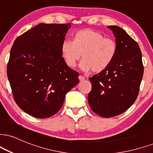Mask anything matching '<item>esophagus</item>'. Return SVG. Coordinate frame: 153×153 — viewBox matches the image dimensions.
I'll use <instances>...</instances> for the list:
<instances>
[{"label": "esophagus", "instance_id": "obj_1", "mask_svg": "<svg viewBox=\"0 0 153 153\" xmlns=\"http://www.w3.org/2000/svg\"><path fill=\"white\" fill-rule=\"evenodd\" d=\"M79 81H80V82H83V81L85 80V78H84V76H82V75H80V76H79Z\"/></svg>", "mask_w": 153, "mask_h": 153}]
</instances>
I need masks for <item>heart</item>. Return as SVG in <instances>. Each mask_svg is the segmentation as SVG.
Returning a JSON list of instances; mask_svg holds the SVG:
<instances>
[{"instance_id":"obj_1","label":"heart","mask_w":153,"mask_h":153,"mask_svg":"<svg viewBox=\"0 0 153 153\" xmlns=\"http://www.w3.org/2000/svg\"><path fill=\"white\" fill-rule=\"evenodd\" d=\"M117 49L114 39L90 28L76 31L73 40H65L61 45L62 56L68 67H74L82 56L81 68L94 73L101 72L109 67L116 55Z\"/></svg>"}]
</instances>
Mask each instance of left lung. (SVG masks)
<instances>
[{
    "mask_svg": "<svg viewBox=\"0 0 153 153\" xmlns=\"http://www.w3.org/2000/svg\"><path fill=\"white\" fill-rule=\"evenodd\" d=\"M108 27L116 37V55L107 69L90 77L88 96L91 110L104 118L118 116L134 103L144 71L138 44L122 28Z\"/></svg>",
    "mask_w": 153,
    "mask_h": 153,
    "instance_id": "1",
    "label": "left lung"
}]
</instances>
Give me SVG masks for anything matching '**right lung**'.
Wrapping results in <instances>:
<instances>
[{
    "instance_id": "add662e5",
    "label": "right lung",
    "mask_w": 153,
    "mask_h": 153,
    "mask_svg": "<svg viewBox=\"0 0 153 153\" xmlns=\"http://www.w3.org/2000/svg\"><path fill=\"white\" fill-rule=\"evenodd\" d=\"M70 27L40 23L17 37L10 50L7 75L13 98L35 118L56 114L67 92L79 82V73L68 67L61 52Z\"/></svg>"
}]
</instances>
